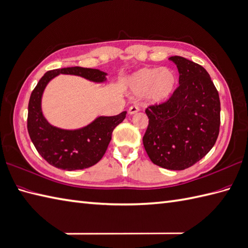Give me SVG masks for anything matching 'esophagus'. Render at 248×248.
Returning a JSON list of instances; mask_svg holds the SVG:
<instances>
[{"label":"esophagus","instance_id":"1","mask_svg":"<svg viewBox=\"0 0 248 248\" xmlns=\"http://www.w3.org/2000/svg\"><path fill=\"white\" fill-rule=\"evenodd\" d=\"M138 111H140V108H138L137 106H132V107H130L128 112L130 115H133V114H136Z\"/></svg>","mask_w":248,"mask_h":248}]
</instances>
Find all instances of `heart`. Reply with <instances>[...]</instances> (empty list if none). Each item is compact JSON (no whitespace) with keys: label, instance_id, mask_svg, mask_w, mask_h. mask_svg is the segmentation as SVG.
I'll return each mask as SVG.
<instances>
[{"label":"heart","instance_id":"b5f03b06","mask_svg":"<svg viewBox=\"0 0 248 248\" xmlns=\"http://www.w3.org/2000/svg\"><path fill=\"white\" fill-rule=\"evenodd\" d=\"M177 76L168 67H142L129 77L126 86L133 97H145L152 105L169 100L174 94Z\"/></svg>","mask_w":248,"mask_h":248}]
</instances>
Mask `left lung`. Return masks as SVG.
Masks as SVG:
<instances>
[{
    "instance_id": "8db88e82",
    "label": "left lung",
    "mask_w": 248,
    "mask_h": 248,
    "mask_svg": "<svg viewBox=\"0 0 248 248\" xmlns=\"http://www.w3.org/2000/svg\"><path fill=\"white\" fill-rule=\"evenodd\" d=\"M178 73V88L160 105L148 107L149 124L142 138L152 163L184 170L215 146L220 131V97L203 66L180 56L170 57Z\"/></svg>"
}]
</instances>
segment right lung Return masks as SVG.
<instances>
[{
	"mask_svg": "<svg viewBox=\"0 0 248 248\" xmlns=\"http://www.w3.org/2000/svg\"><path fill=\"white\" fill-rule=\"evenodd\" d=\"M60 74L80 76L90 81H107V73L80 66L48 71L39 80L28 103L27 130L39 154L49 165L62 170H81L94 166L105 155L112 132L123 123L126 112L116 116H99L76 130L60 129L50 124L42 113V95L51 79Z\"/></svg>",
	"mask_w": 248,
	"mask_h": 248,
	"instance_id": "add662e5",
	"label": "right lung"
}]
</instances>
